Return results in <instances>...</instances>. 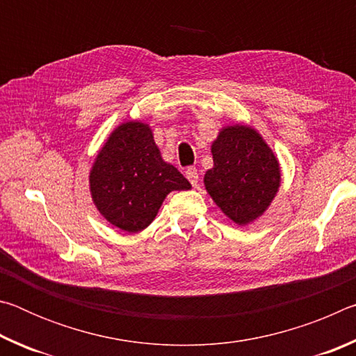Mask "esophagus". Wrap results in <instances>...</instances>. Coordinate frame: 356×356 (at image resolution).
I'll return each instance as SVG.
<instances>
[{
	"label": "esophagus",
	"instance_id": "obj_1",
	"mask_svg": "<svg viewBox=\"0 0 356 356\" xmlns=\"http://www.w3.org/2000/svg\"><path fill=\"white\" fill-rule=\"evenodd\" d=\"M185 176H186V179L190 180V184H191L193 186H197V180H200V174H197L196 168H193V166L186 168Z\"/></svg>",
	"mask_w": 356,
	"mask_h": 356
}]
</instances>
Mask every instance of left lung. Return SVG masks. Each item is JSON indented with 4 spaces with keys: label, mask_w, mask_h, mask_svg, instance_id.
Listing matches in <instances>:
<instances>
[{
    "label": "left lung",
    "mask_w": 356,
    "mask_h": 356,
    "mask_svg": "<svg viewBox=\"0 0 356 356\" xmlns=\"http://www.w3.org/2000/svg\"><path fill=\"white\" fill-rule=\"evenodd\" d=\"M213 168L204 185L216 206L243 226L261 216L280 188V163L254 129L231 125L212 144Z\"/></svg>",
    "instance_id": "obj_1"
}]
</instances>
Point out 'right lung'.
Here are the masks:
<instances>
[{
    "mask_svg": "<svg viewBox=\"0 0 356 356\" xmlns=\"http://www.w3.org/2000/svg\"><path fill=\"white\" fill-rule=\"evenodd\" d=\"M89 184L104 218L130 234L154 221L171 191L191 188L177 168L161 159L149 125L135 120L119 125L108 138Z\"/></svg>",
    "mask_w": 356,
    "mask_h": 356,
    "instance_id": "1",
    "label": "right lung"
}]
</instances>
